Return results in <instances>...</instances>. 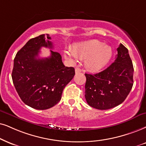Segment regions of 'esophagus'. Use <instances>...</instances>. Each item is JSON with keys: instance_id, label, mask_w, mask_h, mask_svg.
<instances>
[{"instance_id": "obj_1", "label": "esophagus", "mask_w": 146, "mask_h": 146, "mask_svg": "<svg viewBox=\"0 0 146 146\" xmlns=\"http://www.w3.org/2000/svg\"><path fill=\"white\" fill-rule=\"evenodd\" d=\"M80 72H82V69H81L79 67L75 68V73H80Z\"/></svg>"}]
</instances>
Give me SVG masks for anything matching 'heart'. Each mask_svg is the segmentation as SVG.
Returning a JSON list of instances; mask_svg holds the SVG:
<instances>
[{"instance_id":"1","label":"heart","mask_w":146,"mask_h":146,"mask_svg":"<svg viewBox=\"0 0 146 146\" xmlns=\"http://www.w3.org/2000/svg\"><path fill=\"white\" fill-rule=\"evenodd\" d=\"M71 52L65 54L67 58L75 60L78 57L85 59L86 67L91 71L102 69L108 64L112 56L111 47L97 40L75 44L71 47Z\"/></svg>"}]
</instances>
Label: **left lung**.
Wrapping results in <instances>:
<instances>
[{
	"label": "left lung",
	"mask_w": 146,
	"mask_h": 146,
	"mask_svg": "<svg viewBox=\"0 0 146 146\" xmlns=\"http://www.w3.org/2000/svg\"><path fill=\"white\" fill-rule=\"evenodd\" d=\"M133 71L128 49L120 44L115 60L109 67L96 74H85V97L88 104L99 110L121 104L133 85Z\"/></svg>",
	"instance_id": "1"
}]
</instances>
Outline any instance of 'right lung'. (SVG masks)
Here are the masks:
<instances>
[{
	"label": "right lung",
	"mask_w": 146,
	"mask_h": 146,
	"mask_svg": "<svg viewBox=\"0 0 146 146\" xmlns=\"http://www.w3.org/2000/svg\"><path fill=\"white\" fill-rule=\"evenodd\" d=\"M46 37L47 40H46ZM48 34L32 38L17 53L12 71L13 82L21 100L38 110H46L61 99L65 86L75 75L73 67H65L59 53L39 58L42 47L53 49Z\"/></svg>",
	"instance_id": "right-lung-1"
}]
</instances>
